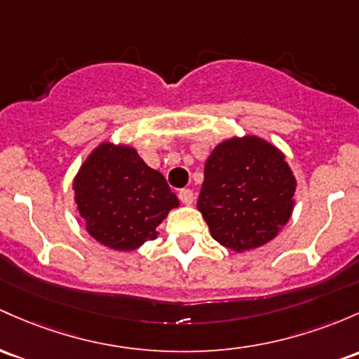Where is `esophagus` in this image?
<instances>
[{
	"mask_svg": "<svg viewBox=\"0 0 359 359\" xmlns=\"http://www.w3.org/2000/svg\"><path fill=\"white\" fill-rule=\"evenodd\" d=\"M179 199L180 203L186 204V206H191V204L194 203V192H192L191 189H182V191L179 192Z\"/></svg>",
	"mask_w": 359,
	"mask_h": 359,
	"instance_id": "esophagus-1",
	"label": "esophagus"
}]
</instances>
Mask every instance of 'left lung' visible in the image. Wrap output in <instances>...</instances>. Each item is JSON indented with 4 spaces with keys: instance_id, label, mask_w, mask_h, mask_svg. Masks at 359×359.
Listing matches in <instances>:
<instances>
[{
    "instance_id": "1",
    "label": "left lung",
    "mask_w": 359,
    "mask_h": 359,
    "mask_svg": "<svg viewBox=\"0 0 359 359\" xmlns=\"http://www.w3.org/2000/svg\"><path fill=\"white\" fill-rule=\"evenodd\" d=\"M297 179L281 149L259 136L230 137L204 165L198 210L226 249L266 245L290 222Z\"/></svg>"
}]
</instances>
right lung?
Returning <instances> with one entry per match:
<instances>
[{
    "mask_svg": "<svg viewBox=\"0 0 359 359\" xmlns=\"http://www.w3.org/2000/svg\"><path fill=\"white\" fill-rule=\"evenodd\" d=\"M74 203L85 228L114 250H136L155 240L156 226L179 199L158 170L128 144L102 143L86 156L73 180Z\"/></svg>",
    "mask_w": 359,
    "mask_h": 359,
    "instance_id": "1",
    "label": "right lung"
}]
</instances>
